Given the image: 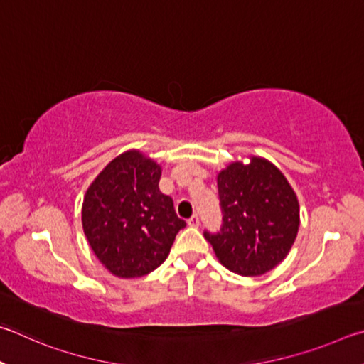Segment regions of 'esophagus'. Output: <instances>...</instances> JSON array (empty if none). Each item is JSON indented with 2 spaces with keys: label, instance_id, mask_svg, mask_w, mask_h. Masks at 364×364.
<instances>
[{
  "label": "esophagus",
  "instance_id": "esophagus-1",
  "mask_svg": "<svg viewBox=\"0 0 364 364\" xmlns=\"http://www.w3.org/2000/svg\"><path fill=\"white\" fill-rule=\"evenodd\" d=\"M187 224L190 225V227H198L200 225V218L196 214H193L192 218H190L188 220H187Z\"/></svg>",
  "mask_w": 364,
  "mask_h": 364
}]
</instances>
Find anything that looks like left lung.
Returning <instances> with one entry per match:
<instances>
[{"instance_id":"obj_1","label":"left lung","mask_w":364,"mask_h":364,"mask_svg":"<svg viewBox=\"0 0 364 364\" xmlns=\"http://www.w3.org/2000/svg\"><path fill=\"white\" fill-rule=\"evenodd\" d=\"M222 227L205 232L219 262L238 275H264L288 256L299 230V201L265 158L228 164L218 176Z\"/></svg>"}]
</instances>
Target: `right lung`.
Wrapping results in <instances>:
<instances>
[{
    "mask_svg": "<svg viewBox=\"0 0 364 364\" xmlns=\"http://www.w3.org/2000/svg\"><path fill=\"white\" fill-rule=\"evenodd\" d=\"M161 168L144 153H121L89 186L82 230L95 256L119 278L144 277L161 265L186 227L159 192Z\"/></svg>",
    "mask_w": 364,
    "mask_h": 364,
    "instance_id": "right-lung-1",
    "label": "right lung"
}]
</instances>
